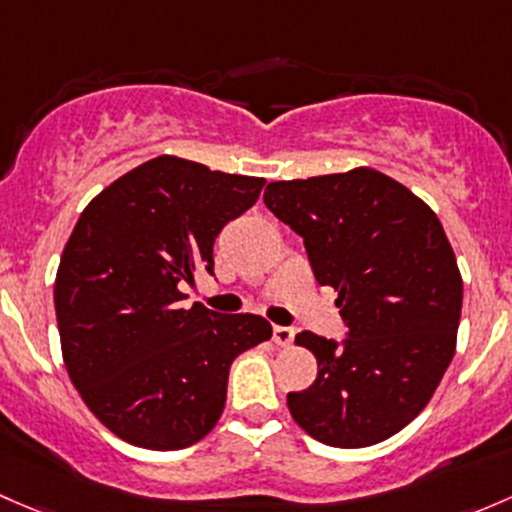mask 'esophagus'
<instances>
[{
  "instance_id": "34e87169",
  "label": "esophagus",
  "mask_w": 512,
  "mask_h": 512,
  "mask_svg": "<svg viewBox=\"0 0 512 512\" xmlns=\"http://www.w3.org/2000/svg\"><path fill=\"white\" fill-rule=\"evenodd\" d=\"M295 337V328H288V325H273V342L281 347H288Z\"/></svg>"
}]
</instances>
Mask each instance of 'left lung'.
<instances>
[{"instance_id": "1", "label": "left lung", "mask_w": 512, "mask_h": 512, "mask_svg": "<svg viewBox=\"0 0 512 512\" xmlns=\"http://www.w3.org/2000/svg\"><path fill=\"white\" fill-rule=\"evenodd\" d=\"M263 204L303 239L347 328L342 340L295 337L318 377L288 392L293 419L337 449L389 439L429 404L456 350L463 283L444 226L372 167L271 182Z\"/></svg>"}]
</instances>
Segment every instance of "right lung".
Listing matches in <instances>:
<instances>
[{
    "instance_id": "obj_1",
    "label": "right lung",
    "mask_w": 512,
    "mask_h": 512,
    "mask_svg": "<svg viewBox=\"0 0 512 512\" xmlns=\"http://www.w3.org/2000/svg\"><path fill=\"white\" fill-rule=\"evenodd\" d=\"M266 179L162 155L83 209L56 273L63 362L93 414L133 446L177 451L219 421L229 367L271 337L261 315L179 308L214 239Z\"/></svg>"
}]
</instances>
